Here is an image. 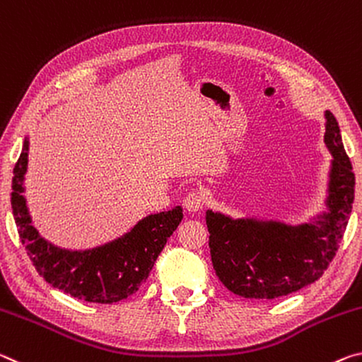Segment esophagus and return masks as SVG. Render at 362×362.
<instances>
[{
	"instance_id": "esophagus-1",
	"label": "esophagus",
	"mask_w": 362,
	"mask_h": 362,
	"mask_svg": "<svg viewBox=\"0 0 362 362\" xmlns=\"http://www.w3.org/2000/svg\"><path fill=\"white\" fill-rule=\"evenodd\" d=\"M182 204H185L187 211H199L205 204V195L200 191H191L182 200Z\"/></svg>"
}]
</instances>
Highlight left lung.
<instances>
[{"label":"left lung","mask_w":362,"mask_h":362,"mask_svg":"<svg viewBox=\"0 0 362 362\" xmlns=\"http://www.w3.org/2000/svg\"><path fill=\"white\" fill-rule=\"evenodd\" d=\"M324 142L332 153L327 211L313 223L290 224L239 218L209 210L211 263L224 287L244 298L286 297L316 282L345 234L354 200V173L337 118L325 110Z\"/></svg>","instance_id":"8db88e82"}]
</instances>
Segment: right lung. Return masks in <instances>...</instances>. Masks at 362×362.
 <instances>
[{
    "label": "right lung",
    "instance_id": "1",
    "mask_svg": "<svg viewBox=\"0 0 362 362\" xmlns=\"http://www.w3.org/2000/svg\"><path fill=\"white\" fill-rule=\"evenodd\" d=\"M27 163L25 138L14 167L11 205L17 233L38 274L64 293L90 303L110 305L133 295L149 277L168 237L181 223V206L142 218L129 233L104 245L90 250H67L43 239L32 224L23 197Z\"/></svg>",
    "mask_w": 362,
    "mask_h": 362
}]
</instances>
